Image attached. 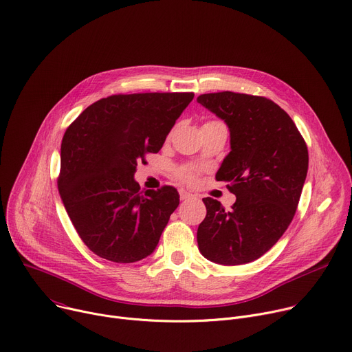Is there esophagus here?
Masks as SVG:
<instances>
[{
    "instance_id": "esophagus-1",
    "label": "esophagus",
    "mask_w": 352,
    "mask_h": 352,
    "mask_svg": "<svg viewBox=\"0 0 352 352\" xmlns=\"http://www.w3.org/2000/svg\"><path fill=\"white\" fill-rule=\"evenodd\" d=\"M179 197H181V201H188V199L192 198V195H190L189 192H186V190H184V189L179 190Z\"/></svg>"
}]
</instances>
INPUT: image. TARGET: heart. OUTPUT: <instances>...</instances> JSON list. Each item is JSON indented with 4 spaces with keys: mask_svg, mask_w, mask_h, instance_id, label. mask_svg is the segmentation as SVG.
<instances>
[{
    "mask_svg": "<svg viewBox=\"0 0 352 352\" xmlns=\"http://www.w3.org/2000/svg\"><path fill=\"white\" fill-rule=\"evenodd\" d=\"M177 177L184 182H192L197 177V170L194 167L184 166L177 170Z\"/></svg>",
    "mask_w": 352,
    "mask_h": 352,
    "instance_id": "b5f03b06",
    "label": "heart"
}]
</instances>
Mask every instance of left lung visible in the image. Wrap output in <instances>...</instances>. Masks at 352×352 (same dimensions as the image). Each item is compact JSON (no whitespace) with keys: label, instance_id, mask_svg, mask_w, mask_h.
<instances>
[{"label":"left lung","instance_id":"obj_1","mask_svg":"<svg viewBox=\"0 0 352 352\" xmlns=\"http://www.w3.org/2000/svg\"><path fill=\"white\" fill-rule=\"evenodd\" d=\"M198 102L225 120L232 151L216 181L236 195L232 210L204 198L206 217L197 239L204 257L221 265L264 255L295 216L309 167L307 146L295 122L265 97L232 91L202 94Z\"/></svg>","mask_w":352,"mask_h":352}]
</instances>
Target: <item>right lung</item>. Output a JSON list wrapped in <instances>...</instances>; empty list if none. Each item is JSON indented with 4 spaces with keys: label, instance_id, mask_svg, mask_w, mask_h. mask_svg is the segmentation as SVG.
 <instances>
[{
    "label": "right lung",
    "instance_id": "right-lung-1",
    "mask_svg": "<svg viewBox=\"0 0 352 352\" xmlns=\"http://www.w3.org/2000/svg\"><path fill=\"white\" fill-rule=\"evenodd\" d=\"M194 92L116 94L84 109L61 140L57 186L76 232L98 257L131 264L150 255L178 190H142L138 162L158 153Z\"/></svg>",
    "mask_w": 352,
    "mask_h": 352
}]
</instances>
